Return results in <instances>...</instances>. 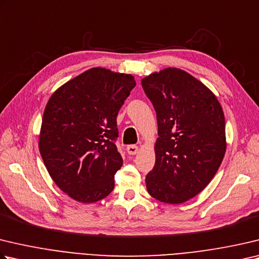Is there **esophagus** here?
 Here are the masks:
<instances>
[{"label": "esophagus", "mask_w": 259, "mask_h": 259, "mask_svg": "<svg viewBox=\"0 0 259 259\" xmlns=\"http://www.w3.org/2000/svg\"><path fill=\"white\" fill-rule=\"evenodd\" d=\"M126 152H128V154L130 155H135L138 153V146L136 145H129L128 147H126Z\"/></svg>", "instance_id": "34e87169"}]
</instances>
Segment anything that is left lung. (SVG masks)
Masks as SVG:
<instances>
[{"instance_id": "8db88e82", "label": "left lung", "mask_w": 259, "mask_h": 259, "mask_svg": "<svg viewBox=\"0 0 259 259\" xmlns=\"http://www.w3.org/2000/svg\"><path fill=\"white\" fill-rule=\"evenodd\" d=\"M142 86L158 125L155 165L146 176L147 191L162 203H185L208 185L223 161V110L204 83L180 69L152 73Z\"/></svg>"}]
</instances>
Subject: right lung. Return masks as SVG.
Masks as SVG:
<instances>
[{
    "label": "right lung",
    "mask_w": 259,
    "mask_h": 259,
    "mask_svg": "<svg viewBox=\"0 0 259 259\" xmlns=\"http://www.w3.org/2000/svg\"><path fill=\"white\" fill-rule=\"evenodd\" d=\"M136 86L131 74L93 68L64 83L46 104L39 152L61 190L81 203L110 195L123 164L116 116Z\"/></svg>",
    "instance_id": "add662e5"
}]
</instances>
